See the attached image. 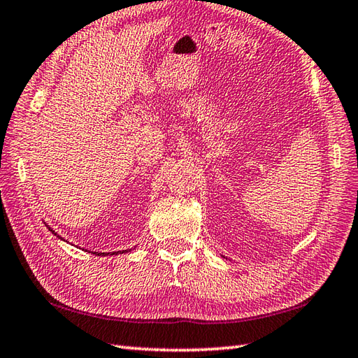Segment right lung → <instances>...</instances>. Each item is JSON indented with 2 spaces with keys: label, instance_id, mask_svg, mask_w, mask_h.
<instances>
[{
  "label": "right lung",
  "instance_id": "obj_1",
  "mask_svg": "<svg viewBox=\"0 0 358 358\" xmlns=\"http://www.w3.org/2000/svg\"><path fill=\"white\" fill-rule=\"evenodd\" d=\"M49 231H50V232H53V231H52V229H49ZM55 235H57V234H55ZM120 252H121V250H120ZM94 254H96V252H94ZM113 254H115V252H113ZM121 254H123V252H121ZM96 255H104V252H103V254H101V252H100V254H96Z\"/></svg>",
  "mask_w": 358,
  "mask_h": 358
}]
</instances>
